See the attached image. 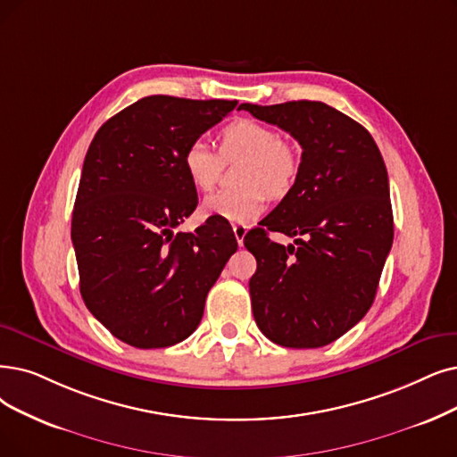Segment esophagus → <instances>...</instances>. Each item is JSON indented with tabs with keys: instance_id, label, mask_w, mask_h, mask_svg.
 I'll return each mask as SVG.
<instances>
[{
	"instance_id": "esophagus-1",
	"label": "esophagus",
	"mask_w": 457,
	"mask_h": 457,
	"mask_svg": "<svg viewBox=\"0 0 457 457\" xmlns=\"http://www.w3.org/2000/svg\"><path fill=\"white\" fill-rule=\"evenodd\" d=\"M232 230H234L236 240H238V245H242L245 234H247V227L242 225V223H236V225H232Z\"/></svg>"
}]
</instances>
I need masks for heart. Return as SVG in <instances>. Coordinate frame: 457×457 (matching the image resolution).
<instances>
[{"mask_svg": "<svg viewBox=\"0 0 457 457\" xmlns=\"http://www.w3.org/2000/svg\"><path fill=\"white\" fill-rule=\"evenodd\" d=\"M244 162L238 169V189L210 195L203 210L227 221L249 223L266 206L268 195L285 196L298 174V155L279 131L257 120L240 118L225 125L219 133V152L204 138H195L181 155V167L196 191L215 187L225 169V161Z\"/></svg>", "mask_w": 457, "mask_h": 457, "instance_id": "heart-1", "label": "heart"}]
</instances>
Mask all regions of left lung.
<instances>
[{"mask_svg": "<svg viewBox=\"0 0 457 457\" xmlns=\"http://www.w3.org/2000/svg\"><path fill=\"white\" fill-rule=\"evenodd\" d=\"M240 108L281 127L303 150L295 186L244 238L257 259L253 317L270 341L317 349L349 332L375 300L394 242L385 161L366 127L326 103ZM268 229L297 245L271 243Z\"/></svg>", "mask_w": 457, "mask_h": 457, "instance_id": "obj_1", "label": "left lung"}]
</instances>
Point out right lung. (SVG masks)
<instances>
[{
  "mask_svg": "<svg viewBox=\"0 0 457 457\" xmlns=\"http://www.w3.org/2000/svg\"><path fill=\"white\" fill-rule=\"evenodd\" d=\"M236 104L150 96L103 123L89 144L71 223L80 295L108 332L137 349L189 337L238 249L223 219L174 234L198 204L181 155Z\"/></svg>",
  "mask_w": 457,
  "mask_h": 457,
  "instance_id": "right-lung-1",
  "label": "right lung"
}]
</instances>
